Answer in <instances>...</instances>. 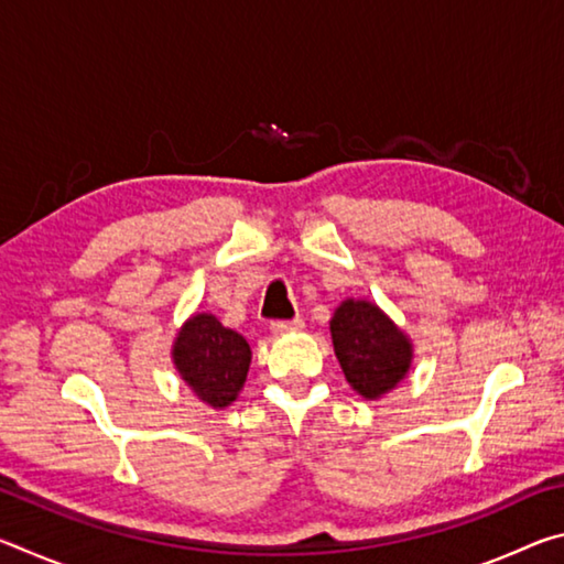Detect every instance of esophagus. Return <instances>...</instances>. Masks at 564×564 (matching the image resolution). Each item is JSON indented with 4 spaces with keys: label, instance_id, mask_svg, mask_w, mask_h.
<instances>
[{
    "label": "esophagus",
    "instance_id": "1",
    "mask_svg": "<svg viewBox=\"0 0 564 564\" xmlns=\"http://www.w3.org/2000/svg\"><path fill=\"white\" fill-rule=\"evenodd\" d=\"M303 328V318H293V321H273L271 323V330L275 336H283V333H293V330H301Z\"/></svg>",
    "mask_w": 564,
    "mask_h": 564
}]
</instances>
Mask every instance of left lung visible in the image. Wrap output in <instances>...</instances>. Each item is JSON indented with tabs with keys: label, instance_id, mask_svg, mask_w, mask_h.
I'll return each mask as SVG.
<instances>
[{
	"label": "left lung",
	"instance_id": "obj_1",
	"mask_svg": "<svg viewBox=\"0 0 564 564\" xmlns=\"http://www.w3.org/2000/svg\"><path fill=\"white\" fill-rule=\"evenodd\" d=\"M330 336L346 380L366 400L393 390L413 362V343L370 301H343L330 318Z\"/></svg>",
	"mask_w": 564,
	"mask_h": 564
}]
</instances>
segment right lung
Instances as JSON below:
<instances>
[{
	"label": "right lung",
	"instance_id": "add662e5",
	"mask_svg": "<svg viewBox=\"0 0 564 564\" xmlns=\"http://www.w3.org/2000/svg\"><path fill=\"white\" fill-rule=\"evenodd\" d=\"M171 356L181 380H186L198 400L218 410L238 398L251 366L246 338L221 326L212 313H196L181 326Z\"/></svg>",
	"mask_w": 564,
	"mask_h": 564
}]
</instances>
